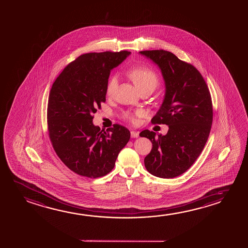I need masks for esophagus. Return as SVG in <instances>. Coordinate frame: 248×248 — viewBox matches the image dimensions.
<instances>
[{"instance_id": "34e87169", "label": "esophagus", "mask_w": 248, "mask_h": 248, "mask_svg": "<svg viewBox=\"0 0 248 248\" xmlns=\"http://www.w3.org/2000/svg\"><path fill=\"white\" fill-rule=\"evenodd\" d=\"M130 136H131L132 138H138L139 137V132L138 131H135V130H131L130 131Z\"/></svg>"}]
</instances>
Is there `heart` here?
<instances>
[{"label":"heart","instance_id":"1","mask_svg":"<svg viewBox=\"0 0 248 248\" xmlns=\"http://www.w3.org/2000/svg\"><path fill=\"white\" fill-rule=\"evenodd\" d=\"M129 77L134 82L135 85L139 91L145 88L155 89L159 83L158 77L153 70L150 69L147 66H138L130 69L128 72ZM118 86V78L116 76H112L109 78L106 85V93L108 97L113 96L116 88ZM142 115V110H136L134 112L127 111L124 113V118L131 123L136 122L138 117Z\"/></svg>","mask_w":248,"mask_h":248}]
</instances>
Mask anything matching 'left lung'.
I'll return each instance as SVG.
<instances>
[{"mask_svg":"<svg viewBox=\"0 0 248 248\" xmlns=\"http://www.w3.org/2000/svg\"><path fill=\"white\" fill-rule=\"evenodd\" d=\"M158 65L165 95L152 124L169 125L164 136L142 130L140 137L152 142L144 165L151 175L174 178L187 171L207 141L213 122L211 95L199 71L165 50L141 51Z\"/></svg>","mask_w":248,"mask_h":248,"instance_id":"obj_1","label":"left lung"}]
</instances>
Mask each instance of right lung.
I'll list each match as a JSON object with an SVG mask.
<instances>
[{"mask_svg":"<svg viewBox=\"0 0 248 248\" xmlns=\"http://www.w3.org/2000/svg\"><path fill=\"white\" fill-rule=\"evenodd\" d=\"M130 53L82 54L53 84L47 106L49 138L58 156L78 175L90 178L107 175L130 140V130L124 126L114 124L105 131L93 123V115L106 102L110 71Z\"/></svg>","mask_w":248,"mask_h":248,"instance_id":"obj_1","label":"right lung"}]
</instances>
